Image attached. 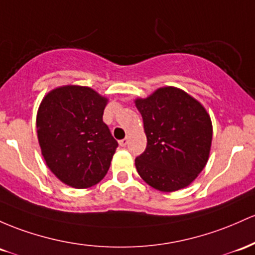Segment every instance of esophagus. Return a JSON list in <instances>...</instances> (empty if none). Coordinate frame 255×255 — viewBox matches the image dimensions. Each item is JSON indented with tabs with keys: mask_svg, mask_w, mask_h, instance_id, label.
Listing matches in <instances>:
<instances>
[{
	"mask_svg": "<svg viewBox=\"0 0 255 255\" xmlns=\"http://www.w3.org/2000/svg\"><path fill=\"white\" fill-rule=\"evenodd\" d=\"M119 144L121 145V146H126V145L128 144V138H125V139H122V140H120Z\"/></svg>",
	"mask_w": 255,
	"mask_h": 255,
	"instance_id": "esophagus-1",
	"label": "esophagus"
}]
</instances>
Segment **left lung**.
Segmentation results:
<instances>
[{"instance_id": "obj_1", "label": "left lung", "mask_w": 255, "mask_h": 255, "mask_svg": "<svg viewBox=\"0 0 255 255\" xmlns=\"http://www.w3.org/2000/svg\"><path fill=\"white\" fill-rule=\"evenodd\" d=\"M147 138L135 158L142 180L159 191L189 185L205 168L212 144V122L197 100L181 89L163 87L136 99Z\"/></svg>"}]
</instances>
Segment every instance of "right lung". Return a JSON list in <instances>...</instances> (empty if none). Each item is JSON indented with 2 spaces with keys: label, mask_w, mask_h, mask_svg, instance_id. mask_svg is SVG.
I'll return each instance as SVG.
<instances>
[{
  "label": "right lung",
  "mask_w": 255,
  "mask_h": 255,
  "mask_svg": "<svg viewBox=\"0 0 255 255\" xmlns=\"http://www.w3.org/2000/svg\"><path fill=\"white\" fill-rule=\"evenodd\" d=\"M108 99L82 86L49 92L38 108L36 127L48 168L63 183L86 189L99 183L119 146L103 114Z\"/></svg>",
  "instance_id": "add662e5"
}]
</instances>
